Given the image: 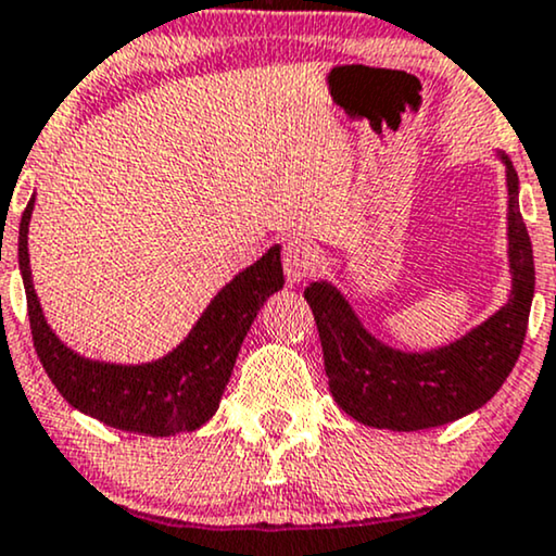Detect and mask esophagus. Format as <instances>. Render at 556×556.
Wrapping results in <instances>:
<instances>
[{"label":"esophagus","instance_id":"34e87169","mask_svg":"<svg viewBox=\"0 0 556 556\" xmlns=\"http://www.w3.org/2000/svg\"><path fill=\"white\" fill-rule=\"evenodd\" d=\"M314 248L308 244L306 240H301V237H291V240H286L283 244V270H286V278L288 283H301V280H306L308 276L314 273Z\"/></svg>","mask_w":556,"mask_h":556}]
</instances>
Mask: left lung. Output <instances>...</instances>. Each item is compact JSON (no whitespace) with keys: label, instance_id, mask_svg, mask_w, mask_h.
<instances>
[{"label":"left lung","instance_id":"8db88e82","mask_svg":"<svg viewBox=\"0 0 556 556\" xmlns=\"http://www.w3.org/2000/svg\"><path fill=\"white\" fill-rule=\"evenodd\" d=\"M510 295L498 312L444 348L403 352L363 327L337 286L304 291L337 406L375 429L419 431L472 414L493 399L521 355L533 301V250L518 208V173L506 153Z\"/></svg>","mask_w":556,"mask_h":556}]
</instances>
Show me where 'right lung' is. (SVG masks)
Listing matches in <instances>:
<instances>
[{
    "label": "right lung",
    "mask_w": 556,
    "mask_h": 556,
    "mask_svg": "<svg viewBox=\"0 0 556 556\" xmlns=\"http://www.w3.org/2000/svg\"><path fill=\"white\" fill-rule=\"evenodd\" d=\"M33 206L35 197L27 201L20 222V273L35 352L58 393L91 419L132 434L173 437L204 427L219 408L250 324L286 283L280 244H273L261 261L237 273L168 355L140 365L102 363L78 355L58 340L42 314L27 252Z\"/></svg>",
    "instance_id": "right-lung-1"
}]
</instances>
